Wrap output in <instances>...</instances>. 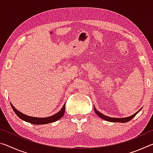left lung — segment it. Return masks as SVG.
<instances>
[{"instance_id": "8db88e82", "label": "left lung", "mask_w": 153, "mask_h": 153, "mask_svg": "<svg viewBox=\"0 0 153 153\" xmlns=\"http://www.w3.org/2000/svg\"><path fill=\"white\" fill-rule=\"evenodd\" d=\"M94 109L96 114L98 116H99V117H100L102 120H105L106 121H110V122H118V123H126L128 122V121H130L131 119L134 118L135 116L136 115V114L138 113V112H140V111L142 109V108L138 110V111L136 113H134V115L129 116V117H123V118H116V117H108V116H107L104 115V114H102L101 113H100L99 111H98L97 109H96V108L94 107Z\"/></svg>"}]
</instances>
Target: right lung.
Returning <instances> with one entry per match:
<instances>
[{
    "label": "right lung",
    "mask_w": 153,
    "mask_h": 153,
    "mask_svg": "<svg viewBox=\"0 0 153 153\" xmlns=\"http://www.w3.org/2000/svg\"><path fill=\"white\" fill-rule=\"evenodd\" d=\"M10 104L11 105V107L13 108V110L14 111V112L15 114L19 117L21 120H24L26 122L30 123L32 124H34V125H42V124H47L49 123H53L55 122V121H56L59 120L63 117L64 113H65V103L64 105L63 106V107L61 108V109L58 111V113H55V115H51L50 117H31V116H28L25 115V114L21 113L20 111L16 109L13 105H12L11 102H10Z\"/></svg>",
    "instance_id": "1"
}]
</instances>
